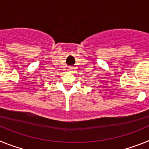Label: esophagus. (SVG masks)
<instances>
[{"mask_svg":"<svg viewBox=\"0 0 149 149\" xmlns=\"http://www.w3.org/2000/svg\"><path fill=\"white\" fill-rule=\"evenodd\" d=\"M68 69H69V70H70V69H71V68H68Z\"/></svg>","mask_w":149,"mask_h":149,"instance_id":"esophagus-1","label":"esophagus"}]
</instances>
